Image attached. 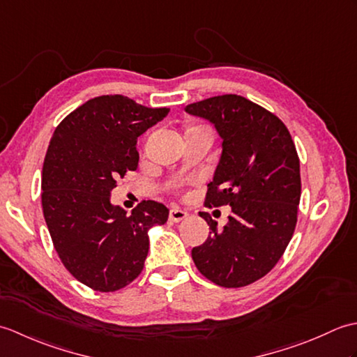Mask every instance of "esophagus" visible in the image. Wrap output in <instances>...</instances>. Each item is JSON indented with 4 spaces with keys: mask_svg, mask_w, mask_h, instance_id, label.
<instances>
[{
    "mask_svg": "<svg viewBox=\"0 0 357 357\" xmlns=\"http://www.w3.org/2000/svg\"><path fill=\"white\" fill-rule=\"evenodd\" d=\"M169 218H170V221H173V222H181V221H184V219L187 218V213H185L184 210H181L178 207H173L170 210Z\"/></svg>",
    "mask_w": 357,
    "mask_h": 357,
    "instance_id": "1",
    "label": "esophagus"
}]
</instances>
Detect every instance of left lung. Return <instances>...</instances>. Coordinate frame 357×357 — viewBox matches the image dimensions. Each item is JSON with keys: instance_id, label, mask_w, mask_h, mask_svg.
Returning a JSON list of instances; mask_svg holds the SVG:
<instances>
[{"instance_id": "8db88e82", "label": "left lung", "mask_w": 357, "mask_h": 357, "mask_svg": "<svg viewBox=\"0 0 357 357\" xmlns=\"http://www.w3.org/2000/svg\"><path fill=\"white\" fill-rule=\"evenodd\" d=\"M185 112L210 121L222 138L206 207H231L224 230L201 211L211 231L192 250L193 262L216 285L253 284L278 264L298 222L301 170L291 135L276 115L239 95L207 98Z\"/></svg>"}]
</instances>
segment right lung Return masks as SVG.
<instances>
[{"instance_id":"right-lung-1","label":"right lung","mask_w":357,"mask_h":357,"mask_svg":"<svg viewBox=\"0 0 357 357\" xmlns=\"http://www.w3.org/2000/svg\"><path fill=\"white\" fill-rule=\"evenodd\" d=\"M170 109H149L123 95L89 100L53 132L43 165L41 202L59 259L96 291H116L139 276L149 230L169 208L142 201L130 215L110 202L116 181L138 169V136Z\"/></svg>"}]
</instances>
